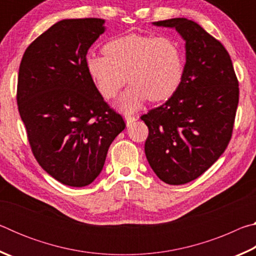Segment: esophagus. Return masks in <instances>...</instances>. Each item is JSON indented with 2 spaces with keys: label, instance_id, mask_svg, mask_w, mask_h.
<instances>
[{
  "label": "esophagus",
  "instance_id": "1",
  "mask_svg": "<svg viewBox=\"0 0 256 256\" xmlns=\"http://www.w3.org/2000/svg\"><path fill=\"white\" fill-rule=\"evenodd\" d=\"M125 122H126L128 126H130L133 122H136L138 120V116H132V115H125Z\"/></svg>",
  "mask_w": 256,
  "mask_h": 256
}]
</instances>
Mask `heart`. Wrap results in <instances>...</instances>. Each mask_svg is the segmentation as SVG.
<instances>
[{"mask_svg": "<svg viewBox=\"0 0 256 256\" xmlns=\"http://www.w3.org/2000/svg\"><path fill=\"white\" fill-rule=\"evenodd\" d=\"M104 54L86 55V71L106 99L115 97L128 78L131 84L116 102L125 112L138 110L148 99L172 97L183 79V52L172 38L126 34L105 44Z\"/></svg>", "mask_w": 256, "mask_h": 256, "instance_id": "heart-1", "label": "heart"}]
</instances>
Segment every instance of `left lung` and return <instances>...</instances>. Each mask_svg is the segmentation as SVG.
<instances>
[{
	"label": "left lung",
	"instance_id": "8db88e82",
	"mask_svg": "<svg viewBox=\"0 0 256 256\" xmlns=\"http://www.w3.org/2000/svg\"><path fill=\"white\" fill-rule=\"evenodd\" d=\"M154 24L176 29L185 40L186 63L176 92L141 116L149 128L144 152L160 180L182 185L201 176L226 150L240 88L228 52L200 24L185 18Z\"/></svg>",
	"mask_w": 256,
	"mask_h": 256
}]
</instances>
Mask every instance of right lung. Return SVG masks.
<instances>
[{
    "instance_id": "right-lung-1",
    "label": "right lung",
    "mask_w": 256,
    "mask_h": 256,
    "mask_svg": "<svg viewBox=\"0 0 256 256\" xmlns=\"http://www.w3.org/2000/svg\"><path fill=\"white\" fill-rule=\"evenodd\" d=\"M104 24L98 18L58 21L28 46L19 68L16 102L34 158L73 188L97 178L108 148L125 128L86 68Z\"/></svg>"
}]
</instances>
